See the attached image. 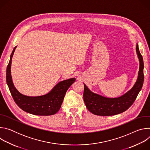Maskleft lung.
I'll use <instances>...</instances> for the list:
<instances>
[{
    "mask_svg": "<svg viewBox=\"0 0 150 150\" xmlns=\"http://www.w3.org/2000/svg\"><path fill=\"white\" fill-rule=\"evenodd\" d=\"M136 52L139 62L138 78L132 88L123 95L116 98L105 97L92 92L83 83V100L87 109L91 113L98 116H113L126 111L134 103L142 88L144 78V62L138 43Z\"/></svg>",
    "mask_w": 150,
    "mask_h": 150,
    "instance_id": "1",
    "label": "left lung"
}]
</instances>
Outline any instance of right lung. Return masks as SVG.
I'll return each mask as SVG.
<instances>
[{"label":"right lung","mask_w":150,"mask_h":150,"mask_svg":"<svg viewBox=\"0 0 150 150\" xmlns=\"http://www.w3.org/2000/svg\"><path fill=\"white\" fill-rule=\"evenodd\" d=\"M16 48V46L12 52L6 69V82L15 102L21 109L32 115L50 116L56 114L60 109L66 92L75 81V78L59 82L45 95L28 96L21 94L14 86L11 76L12 59Z\"/></svg>","instance_id":"1"}]
</instances>
